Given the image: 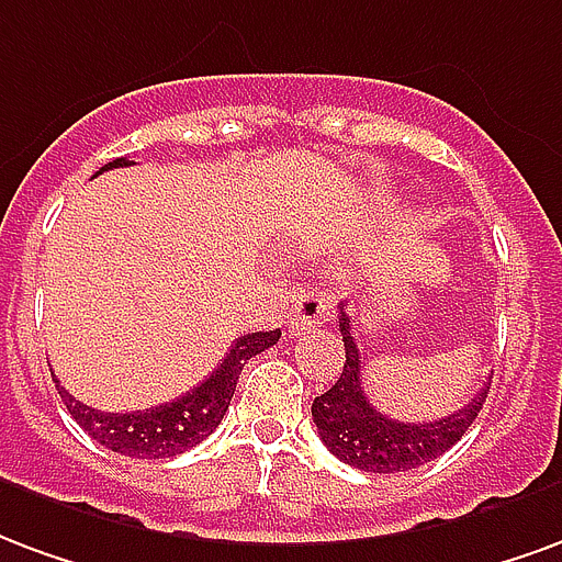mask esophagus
Listing matches in <instances>:
<instances>
[{"instance_id":"esophagus-1","label":"esophagus","mask_w":562,"mask_h":562,"mask_svg":"<svg viewBox=\"0 0 562 562\" xmlns=\"http://www.w3.org/2000/svg\"><path fill=\"white\" fill-rule=\"evenodd\" d=\"M331 317V293L329 290H305L299 293L293 308H290V331L302 335V331L314 329Z\"/></svg>"}]
</instances>
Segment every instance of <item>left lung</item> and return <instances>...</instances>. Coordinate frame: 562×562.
I'll use <instances>...</instances> for the list:
<instances>
[{"instance_id":"obj_1","label":"left lung","mask_w":562,"mask_h":562,"mask_svg":"<svg viewBox=\"0 0 562 562\" xmlns=\"http://www.w3.org/2000/svg\"><path fill=\"white\" fill-rule=\"evenodd\" d=\"M356 321L344 311L338 317L344 350V371L338 383L314 398L311 416L317 425V434L335 458L344 464L359 467L366 473H404L413 467H422L440 458L446 449H452L488 398V386L470 398L467 407L449 413L434 422H398L389 419L368 401L362 386L366 359L359 353V341L353 338Z\"/></svg>"}]
</instances>
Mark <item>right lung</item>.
<instances>
[{"label":"right lung","mask_w":562,"mask_h":562,"mask_svg":"<svg viewBox=\"0 0 562 562\" xmlns=\"http://www.w3.org/2000/svg\"><path fill=\"white\" fill-rule=\"evenodd\" d=\"M128 158H116V161L104 164L98 173L113 170V167H128ZM278 338H281V329L241 335L231 347V353L221 359V366L200 386L179 395L170 404L149 407V411L101 413L74 398L68 389L59 386V395L77 425H83V431L92 434L101 446H108L119 454H128V458H173V454L188 452L200 440H206L209 434L218 428L224 413L231 407L236 380H239L245 362L251 356L269 350L272 344H278Z\"/></svg>","instance_id":"obj_1"}]
</instances>
